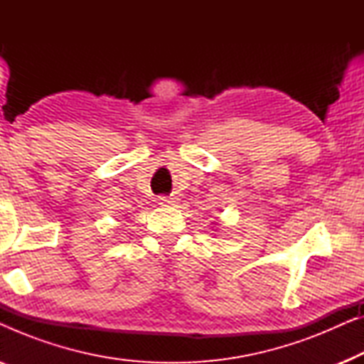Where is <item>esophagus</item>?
<instances>
[{"label":"esophagus","instance_id":"obj_1","mask_svg":"<svg viewBox=\"0 0 364 364\" xmlns=\"http://www.w3.org/2000/svg\"><path fill=\"white\" fill-rule=\"evenodd\" d=\"M159 205H161V207H173V205H176V198H173V197H159Z\"/></svg>","mask_w":364,"mask_h":364}]
</instances>
